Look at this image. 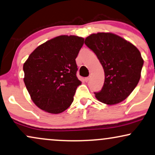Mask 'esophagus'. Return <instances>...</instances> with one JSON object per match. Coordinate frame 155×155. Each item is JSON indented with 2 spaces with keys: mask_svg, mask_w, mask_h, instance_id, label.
Returning <instances> with one entry per match:
<instances>
[{
  "mask_svg": "<svg viewBox=\"0 0 155 155\" xmlns=\"http://www.w3.org/2000/svg\"><path fill=\"white\" fill-rule=\"evenodd\" d=\"M89 77H86L85 79H84V81H85L86 82L89 81Z\"/></svg>",
  "mask_w": 155,
  "mask_h": 155,
  "instance_id": "obj_1",
  "label": "esophagus"
}]
</instances>
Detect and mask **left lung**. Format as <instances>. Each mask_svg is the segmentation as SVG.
Listing matches in <instances>:
<instances>
[{
	"label": "left lung",
	"mask_w": 155,
	"mask_h": 155,
	"mask_svg": "<svg viewBox=\"0 0 155 155\" xmlns=\"http://www.w3.org/2000/svg\"><path fill=\"white\" fill-rule=\"evenodd\" d=\"M85 44L97 55L104 71V83L94 92L101 102L113 105L124 101L137 87L144 64L136 46L111 33L93 34Z\"/></svg>",
	"instance_id": "left-lung-1"
}]
</instances>
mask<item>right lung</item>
I'll return each instance as SVG.
<instances>
[{
    "label": "right lung",
    "instance_id": "obj_1",
    "mask_svg": "<svg viewBox=\"0 0 155 155\" xmlns=\"http://www.w3.org/2000/svg\"><path fill=\"white\" fill-rule=\"evenodd\" d=\"M84 39L60 36L37 47L23 64L25 85L38 108L51 114L67 109L74 101L78 79L76 63Z\"/></svg>",
    "mask_w": 155,
    "mask_h": 155
}]
</instances>
